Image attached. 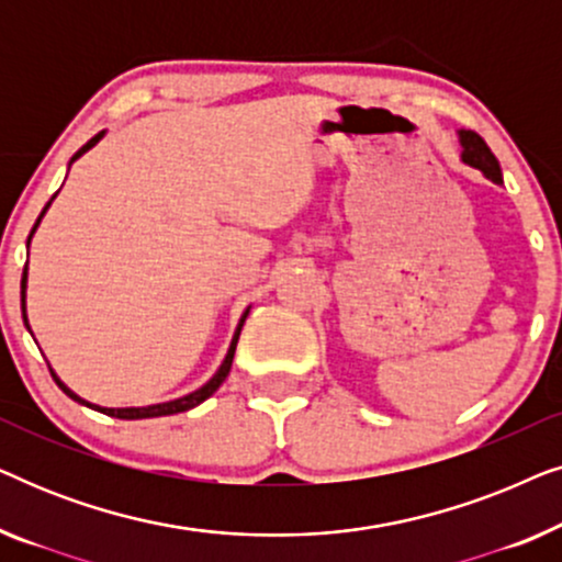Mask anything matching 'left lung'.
Returning <instances> with one entry per match:
<instances>
[{"mask_svg": "<svg viewBox=\"0 0 562 562\" xmlns=\"http://www.w3.org/2000/svg\"><path fill=\"white\" fill-rule=\"evenodd\" d=\"M460 145H463V164L479 168V171L491 179L494 183H504L502 179V166L491 148L486 145V140L473 130H460Z\"/></svg>", "mask_w": 562, "mask_h": 562, "instance_id": "obj_1", "label": "left lung"}]
</instances>
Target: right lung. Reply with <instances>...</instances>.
<instances>
[{"label":"right lung","instance_id":"obj_1","mask_svg":"<svg viewBox=\"0 0 562 562\" xmlns=\"http://www.w3.org/2000/svg\"><path fill=\"white\" fill-rule=\"evenodd\" d=\"M102 135L104 133H99V135H94L91 137V140L83 145V148L76 153V156L71 158V164L76 158L81 156V153H87L89 148H94V145L102 140ZM53 202V199H50ZM50 202L45 204V210L41 212V217H37V222H35V227H33V233L37 229V225H41V220H43V214L48 212V206H50ZM33 233H30V237H33ZM30 237H27V245H30ZM22 319H25V327L30 329V325H27V314H25V289H27V266H25V271H22ZM248 312H250V306L248 310H245V314L240 317V325H237V329H235V337H233V342H229V350H227V356H225V360H222V366H220V371L212 375L210 381L204 383L202 389H196V391H191V394H187V396H181V398H173V402H164V404H150V406H125V409H106V406H97V404H89V402H83L81 396H76L71 389L66 386L64 381L58 379L56 375V371H53L50 368V375H53V381L58 383V389L64 391L66 396H71L74 402H79V404H83V406H89V409H97V412H102V414H106V417H117V419H150V417H166V414H179V412H189V409H194L196 404H202L204 398H210L214 391H217L220 386H222V381L227 379V373H229V368H233V358H235V348H237V337H240V329H243V325H245V317H248Z\"/></svg>","mask_w":562,"mask_h":562}]
</instances>
